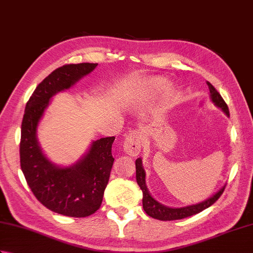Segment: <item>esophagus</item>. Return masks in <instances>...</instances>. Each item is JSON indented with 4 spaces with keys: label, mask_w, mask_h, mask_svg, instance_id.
<instances>
[{
    "label": "esophagus",
    "mask_w": 253,
    "mask_h": 253,
    "mask_svg": "<svg viewBox=\"0 0 253 253\" xmlns=\"http://www.w3.org/2000/svg\"><path fill=\"white\" fill-rule=\"evenodd\" d=\"M142 146V136L141 132L139 130L130 131L126 136L125 140L123 143V149L127 154L131 155V157H137V155L141 151Z\"/></svg>",
    "instance_id": "34e87169"
}]
</instances>
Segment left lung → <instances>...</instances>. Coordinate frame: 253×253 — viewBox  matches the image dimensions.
<instances>
[{
    "mask_svg": "<svg viewBox=\"0 0 253 253\" xmlns=\"http://www.w3.org/2000/svg\"><path fill=\"white\" fill-rule=\"evenodd\" d=\"M207 84L210 90V99H211L212 103H214V105L218 107V109H221L224 112V114L229 117L228 107L226 103H225V101L223 100L221 94L217 92L216 89L209 82H207ZM136 179L143 193L142 206L144 212H146L149 216L160 219V221H174V219H181L188 216L195 215L197 213H200L203 210L211 207L212 204L221 197L225 189V186H226L224 185L221 189L214 193L212 197L208 198L207 200H204L202 202L181 208H170L168 206H164V204L155 200L151 196V193L149 192L146 185V171H144V169L142 166V160L140 158L136 160Z\"/></svg>",
    "mask_w": 253,
    "mask_h": 253,
    "instance_id": "left-lung-1",
    "label": "left lung"
}]
</instances>
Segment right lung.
<instances>
[{"instance_id":"add662e5","label":"right lung","mask_w":253,"mask_h":253,"mask_svg":"<svg viewBox=\"0 0 253 253\" xmlns=\"http://www.w3.org/2000/svg\"><path fill=\"white\" fill-rule=\"evenodd\" d=\"M96 66L93 63L69 64L52 72L27 102L21 123L20 166L27 184L45 208L65 216L85 217L100 208L114 162L112 144L115 137L93 140L76 163L61 166L42 151L38 126L53 96L72 88Z\"/></svg>"}]
</instances>
